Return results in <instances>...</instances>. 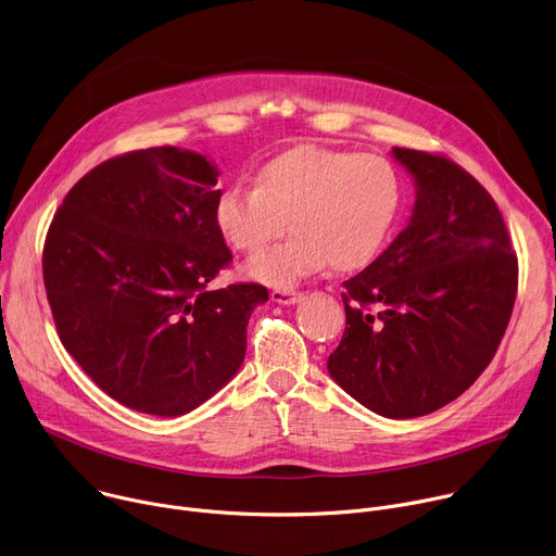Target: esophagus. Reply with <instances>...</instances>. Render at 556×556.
Masks as SVG:
<instances>
[{
	"label": "esophagus",
	"instance_id": "esophagus-1",
	"mask_svg": "<svg viewBox=\"0 0 556 556\" xmlns=\"http://www.w3.org/2000/svg\"><path fill=\"white\" fill-rule=\"evenodd\" d=\"M270 299L273 303H279V305H294L303 299V294L296 290H273Z\"/></svg>",
	"mask_w": 556,
	"mask_h": 556
}]
</instances>
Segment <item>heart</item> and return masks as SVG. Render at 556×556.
Returning <instances> with one entry per match:
<instances>
[{"mask_svg":"<svg viewBox=\"0 0 556 556\" xmlns=\"http://www.w3.org/2000/svg\"><path fill=\"white\" fill-rule=\"evenodd\" d=\"M403 195L399 169L382 155L299 144L264 163L255 187L224 189L213 217L224 240L244 255L264 251L288 226V240L244 273L292 288L328 264L341 273L367 266L389 240Z\"/></svg>","mask_w":556,"mask_h":556,"instance_id":"obj_1","label":"heart"}]
</instances>
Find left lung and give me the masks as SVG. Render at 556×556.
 Segmentation results:
<instances>
[{
    "instance_id": "1",
    "label": "left lung",
    "mask_w": 556,
    "mask_h": 556,
    "mask_svg": "<svg viewBox=\"0 0 556 556\" xmlns=\"http://www.w3.org/2000/svg\"><path fill=\"white\" fill-rule=\"evenodd\" d=\"M391 155L414 180L412 217L343 281L348 324L328 371L369 412L405 420L448 405L486 369L510 321L517 257L470 174L416 149Z\"/></svg>"
}]
</instances>
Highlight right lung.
I'll use <instances>...</instances> for the list:
<instances>
[{
    "instance_id": "right-lung-1",
    "label": "right lung",
    "mask_w": 556,
    "mask_h": 556,
    "mask_svg": "<svg viewBox=\"0 0 556 556\" xmlns=\"http://www.w3.org/2000/svg\"><path fill=\"white\" fill-rule=\"evenodd\" d=\"M217 165L151 147L108 161L59 206L43 283L63 348L112 399L176 418L217 393L247 354L260 283H208L232 255L215 226Z\"/></svg>"
}]
</instances>
